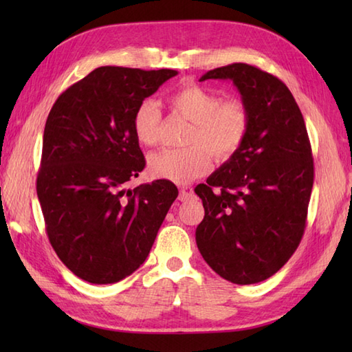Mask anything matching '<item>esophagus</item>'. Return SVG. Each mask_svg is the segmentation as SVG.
<instances>
[{
    "label": "esophagus",
    "instance_id": "34e87169",
    "mask_svg": "<svg viewBox=\"0 0 352 352\" xmlns=\"http://www.w3.org/2000/svg\"><path fill=\"white\" fill-rule=\"evenodd\" d=\"M192 195V190L190 189H180V195H178V199L180 201H188Z\"/></svg>",
    "mask_w": 352,
    "mask_h": 352
}]
</instances>
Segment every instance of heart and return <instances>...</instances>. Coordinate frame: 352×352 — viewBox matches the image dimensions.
I'll return each instance as SVG.
<instances>
[{
	"instance_id": "b5f03b06",
	"label": "heart",
	"mask_w": 352,
	"mask_h": 352,
	"mask_svg": "<svg viewBox=\"0 0 352 352\" xmlns=\"http://www.w3.org/2000/svg\"><path fill=\"white\" fill-rule=\"evenodd\" d=\"M177 113L192 122L184 148H164L148 159V170L154 178L175 184H188L208 172L214 159L227 160L246 138L250 113L239 98L222 100L214 92L197 85L178 87L169 95ZM162 111L153 100L142 101L133 115V131L140 144L155 145L159 140Z\"/></svg>"
}]
</instances>
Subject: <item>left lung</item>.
<instances>
[{
    "label": "left lung",
    "mask_w": 352,
    "mask_h": 352,
    "mask_svg": "<svg viewBox=\"0 0 352 352\" xmlns=\"http://www.w3.org/2000/svg\"><path fill=\"white\" fill-rule=\"evenodd\" d=\"M231 80L248 107L241 148L198 184L201 256L234 284L260 283L286 265L304 234L313 188L311 148L300 107L281 80L246 63L206 72Z\"/></svg>",
    "instance_id": "1"
}]
</instances>
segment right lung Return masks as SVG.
Here are the masks:
<instances>
[{
  "label": "right lung",
  "instance_id": "right-lung-1",
  "mask_svg": "<svg viewBox=\"0 0 352 352\" xmlns=\"http://www.w3.org/2000/svg\"><path fill=\"white\" fill-rule=\"evenodd\" d=\"M177 74L101 66L50 111L37 198L52 248L81 280L111 284L136 271L178 197L168 180L124 188L145 168L134 111Z\"/></svg>",
  "mask_w": 352,
  "mask_h": 352
}]
</instances>
